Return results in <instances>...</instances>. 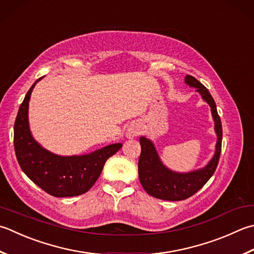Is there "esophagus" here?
I'll use <instances>...</instances> for the list:
<instances>
[{
  "instance_id": "obj_1",
  "label": "esophagus",
  "mask_w": 254,
  "mask_h": 254,
  "mask_svg": "<svg viewBox=\"0 0 254 254\" xmlns=\"http://www.w3.org/2000/svg\"><path fill=\"white\" fill-rule=\"evenodd\" d=\"M136 135H137V131L134 130V128H128L127 133H126V136L127 138H133V137H135Z\"/></svg>"
}]
</instances>
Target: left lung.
I'll return each mask as SVG.
<instances>
[{
	"mask_svg": "<svg viewBox=\"0 0 254 254\" xmlns=\"http://www.w3.org/2000/svg\"><path fill=\"white\" fill-rule=\"evenodd\" d=\"M185 82L190 87L196 88V91L201 94V98L211 108L217 134L216 151L215 155L205 167L190 173H177L171 171L164 165L153 142L145 136H141L140 144L142 151L140 160H138V178H140L141 185L148 195L163 200H184L196 193L213 175L221 153L222 127L215 100L208 89L196 78L187 74Z\"/></svg>",
	"mask_w": 254,
	"mask_h": 254,
	"instance_id": "left-lung-1",
	"label": "left lung"
}]
</instances>
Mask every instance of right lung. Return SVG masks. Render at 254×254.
<instances>
[{
	"mask_svg": "<svg viewBox=\"0 0 254 254\" xmlns=\"http://www.w3.org/2000/svg\"><path fill=\"white\" fill-rule=\"evenodd\" d=\"M43 78V77H42ZM37 79L25 96L14 124V148L17 162L26 176L55 197H73L87 192L100 176L104 163L122 147L108 145L84 155L61 156L34 140L29 130L28 104Z\"/></svg>",
	"mask_w": 254,
	"mask_h": 254,
	"instance_id": "add662e5",
	"label": "right lung"
}]
</instances>
